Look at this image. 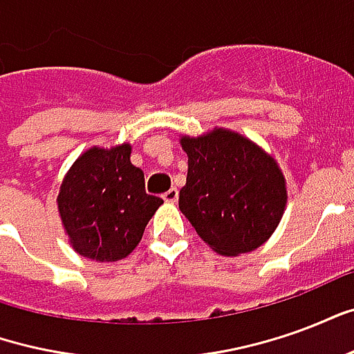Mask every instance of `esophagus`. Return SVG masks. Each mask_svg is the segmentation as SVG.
<instances>
[{"label": "esophagus", "mask_w": 354, "mask_h": 354, "mask_svg": "<svg viewBox=\"0 0 354 354\" xmlns=\"http://www.w3.org/2000/svg\"><path fill=\"white\" fill-rule=\"evenodd\" d=\"M162 199L167 201V203H176V201H178V189H176V187H170L169 192L162 193Z\"/></svg>", "instance_id": "34e87169"}]
</instances>
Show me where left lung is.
<instances>
[{
  "mask_svg": "<svg viewBox=\"0 0 354 354\" xmlns=\"http://www.w3.org/2000/svg\"><path fill=\"white\" fill-rule=\"evenodd\" d=\"M187 178L178 207L222 256L250 252L271 237L286 205L277 162L235 132L182 138Z\"/></svg>",
  "mask_w": 354,
  "mask_h": 354,
  "instance_id": "8db88e82",
  "label": "left lung"
}]
</instances>
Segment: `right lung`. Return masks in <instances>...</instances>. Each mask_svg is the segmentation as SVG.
<instances>
[{"mask_svg": "<svg viewBox=\"0 0 354 354\" xmlns=\"http://www.w3.org/2000/svg\"><path fill=\"white\" fill-rule=\"evenodd\" d=\"M162 199L146 193L131 146L93 147L75 161L58 195L73 248L91 260L117 261L136 248Z\"/></svg>", "mask_w": 354, "mask_h": 354, "instance_id": "add662e5", "label": "right lung"}]
</instances>
